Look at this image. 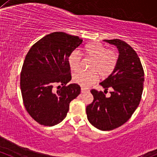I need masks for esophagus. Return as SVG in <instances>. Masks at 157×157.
I'll return each mask as SVG.
<instances>
[{
  "instance_id": "1",
  "label": "esophagus",
  "mask_w": 157,
  "mask_h": 157,
  "mask_svg": "<svg viewBox=\"0 0 157 157\" xmlns=\"http://www.w3.org/2000/svg\"><path fill=\"white\" fill-rule=\"evenodd\" d=\"M89 92V90H88V89H85V88H83V87L81 88V92L82 93H86V92Z\"/></svg>"
}]
</instances>
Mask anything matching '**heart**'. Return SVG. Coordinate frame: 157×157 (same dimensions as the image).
<instances>
[{
	"instance_id": "obj_1",
	"label": "heart",
	"mask_w": 157,
	"mask_h": 157,
	"mask_svg": "<svg viewBox=\"0 0 157 157\" xmlns=\"http://www.w3.org/2000/svg\"><path fill=\"white\" fill-rule=\"evenodd\" d=\"M85 54L92 59L88 71H78L73 75V81L82 87L88 88L99 79L109 77L116 67L118 53L113 49H106L98 42H93L85 48ZM81 56L78 51H73L68 57L71 70L77 71L80 67Z\"/></svg>"
}]
</instances>
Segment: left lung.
<instances>
[{
  "label": "left lung",
  "instance_id": "8db88e82",
  "mask_svg": "<svg viewBox=\"0 0 157 157\" xmlns=\"http://www.w3.org/2000/svg\"><path fill=\"white\" fill-rule=\"evenodd\" d=\"M119 52L116 67L100 83L105 91L111 88L110 97L92 89L94 100L86 106L89 121L98 130H112L130 119L140 103L144 85V70L136 52L120 39H104Z\"/></svg>",
  "mask_w": 157,
  "mask_h": 157
}]
</instances>
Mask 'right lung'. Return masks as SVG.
<instances>
[{
  "instance_id": "1",
  "label": "right lung",
  "mask_w": 157,
  "mask_h": 157,
  "mask_svg": "<svg viewBox=\"0 0 157 157\" xmlns=\"http://www.w3.org/2000/svg\"><path fill=\"white\" fill-rule=\"evenodd\" d=\"M82 42L78 36L54 32L35 43L26 55L21 91L27 113L40 124L51 127L60 123L71 101L80 94V86L66 84L71 80L68 57ZM56 85L63 87L55 92Z\"/></svg>"
}]
</instances>
